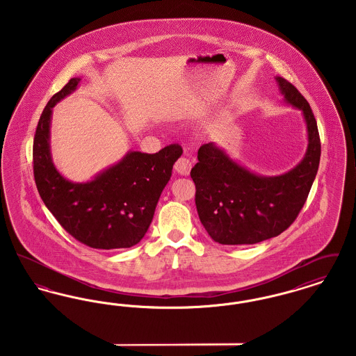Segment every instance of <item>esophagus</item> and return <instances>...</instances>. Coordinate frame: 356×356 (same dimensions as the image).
I'll return each mask as SVG.
<instances>
[{
    "label": "esophagus",
    "mask_w": 356,
    "mask_h": 356,
    "mask_svg": "<svg viewBox=\"0 0 356 356\" xmlns=\"http://www.w3.org/2000/svg\"><path fill=\"white\" fill-rule=\"evenodd\" d=\"M191 168H192V164H191V161H189L186 157H180V159L175 163V170H176L177 173H180V175H183V176L189 175Z\"/></svg>",
    "instance_id": "1"
}]
</instances>
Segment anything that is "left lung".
<instances>
[{
  "instance_id": "1",
  "label": "left lung",
  "mask_w": 356,
  "mask_h": 356,
  "mask_svg": "<svg viewBox=\"0 0 356 356\" xmlns=\"http://www.w3.org/2000/svg\"><path fill=\"white\" fill-rule=\"evenodd\" d=\"M276 81L286 102L303 112L308 132L305 159L282 176L261 177L240 167L213 143L202 145L191 177L199 218L216 243L256 244L284 232L300 213L318 173L322 149L312 109L286 79Z\"/></svg>"
}]
</instances>
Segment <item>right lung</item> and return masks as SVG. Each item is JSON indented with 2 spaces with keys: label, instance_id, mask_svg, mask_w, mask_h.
I'll use <instances>...</instances> for the list:
<instances>
[{
  "label": "right lung",
  "instance_id": "right-lung-1",
  "mask_svg": "<svg viewBox=\"0 0 356 356\" xmlns=\"http://www.w3.org/2000/svg\"><path fill=\"white\" fill-rule=\"evenodd\" d=\"M79 83L80 79H70L41 113L33 141L34 181L42 202L69 235L96 250L129 248L147 234L183 148L170 144L153 154L129 152L95 180L70 183L51 163L49 127L51 108Z\"/></svg>",
  "mask_w": 356,
  "mask_h": 356
}]
</instances>
